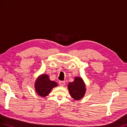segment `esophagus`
<instances>
[{
	"label": "esophagus",
	"instance_id": "obj_1",
	"mask_svg": "<svg viewBox=\"0 0 127 127\" xmlns=\"http://www.w3.org/2000/svg\"><path fill=\"white\" fill-rule=\"evenodd\" d=\"M59 84L61 85V86H64L65 85V81H60L59 82Z\"/></svg>",
	"mask_w": 127,
	"mask_h": 127
}]
</instances>
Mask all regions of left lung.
<instances>
[{
	"label": "left lung",
	"mask_w": 127,
	"mask_h": 127,
	"mask_svg": "<svg viewBox=\"0 0 127 127\" xmlns=\"http://www.w3.org/2000/svg\"><path fill=\"white\" fill-rule=\"evenodd\" d=\"M68 89L70 95L76 100L81 99L85 93V85L83 79L81 78L76 77L74 81L69 83Z\"/></svg>",
	"instance_id": "obj_1"
}]
</instances>
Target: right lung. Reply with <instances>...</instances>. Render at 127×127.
I'll list each match as a JSON object with an SVG mask.
<instances>
[{"mask_svg":"<svg viewBox=\"0 0 127 127\" xmlns=\"http://www.w3.org/2000/svg\"><path fill=\"white\" fill-rule=\"evenodd\" d=\"M57 86V83L50 81L47 75L40 76L35 83V89L37 94L40 96H46L53 88Z\"/></svg>","mask_w":127,"mask_h":127,"instance_id":"1","label":"right lung"}]
</instances>
